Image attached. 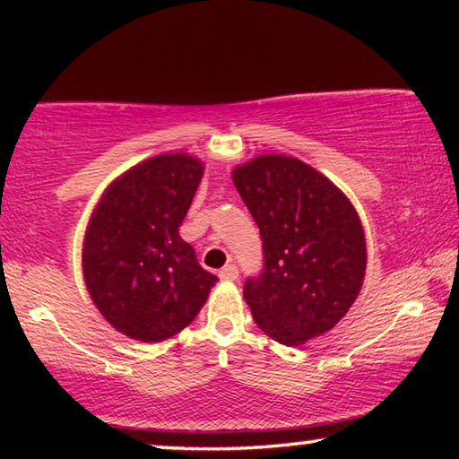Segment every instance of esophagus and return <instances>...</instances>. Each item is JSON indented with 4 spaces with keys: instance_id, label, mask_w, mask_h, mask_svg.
Masks as SVG:
<instances>
[{
    "instance_id": "1",
    "label": "esophagus",
    "mask_w": 459,
    "mask_h": 459,
    "mask_svg": "<svg viewBox=\"0 0 459 459\" xmlns=\"http://www.w3.org/2000/svg\"><path fill=\"white\" fill-rule=\"evenodd\" d=\"M219 277L222 279V281H237V279H238V269H237V265L222 267Z\"/></svg>"
}]
</instances>
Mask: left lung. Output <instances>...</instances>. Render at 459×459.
Masks as SVG:
<instances>
[{
	"mask_svg": "<svg viewBox=\"0 0 459 459\" xmlns=\"http://www.w3.org/2000/svg\"><path fill=\"white\" fill-rule=\"evenodd\" d=\"M232 182L263 240V271L243 291L255 322L285 346L322 336L359 298L367 271L352 202L290 155H259L232 169Z\"/></svg>",
	"mask_w": 459,
	"mask_h": 459,
	"instance_id": "left-lung-1",
	"label": "left lung"
}]
</instances>
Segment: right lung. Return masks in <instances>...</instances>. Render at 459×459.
<instances>
[{
	"label": "right lung",
	"instance_id": "add662e5",
	"mask_svg": "<svg viewBox=\"0 0 459 459\" xmlns=\"http://www.w3.org/2000/svg\"><path fill=\"white\" fill-rule=\"evenodd\" d=\"M202 174L204 164L194 155H155L121 174L91 214L84 283L123 336L150 344L176 336L219 281L178 232Z\"/></svg>",
	"mask_w": 459,
	"mask_h": 459
}]
</instances>
